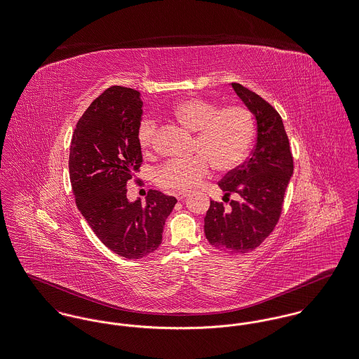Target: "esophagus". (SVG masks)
Returning <instances> with one entry per match:
<instances>
[{
    "instance_id": "34e87169",
    "label": "esophagus",
    "mask_w": 359,
    "mask_h": 359,
    "mask_svg": "<svg viewBox=\"0 0 359 359\" xmlns=\"http://www.w3.org/2000/svg\"><path fill=\"white\" fill-rule=\"evenodd\" d=\"M175 196H176V199L182 201V199H184L187 196V192L186 191H177V192H175Z\"/></svg>"
}]
</instances>
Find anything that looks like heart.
Listing matches in <instances>:
<instances>
[{"label":"heart","mask_w":359,"mask_h":359,"mask_svg":"<svg viewBox=\"0 0 359 359\" xmlns=\"http://www.w3.org/2000/svg\"><path fill=\"white\" fill-rule=\"evenodd\" d=\"M172 116L196 133L194 153L189 160H172L156 172V182L168 190H189L209 176L211 167L229 172L247 157L255 135L253 114L244 106L219 107L214 100L189 97L172 108ZM157 123L144 119L137 128V141L144 153H151Z\"/></svg>","instance_id":"obj_1"}]
</instances>
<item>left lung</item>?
Segmentation results:
<instances>
[{"label": "left lung", "instance_id": "left-lung-1", "mask_svg": "<svg viewBox=\"0 0 359 359\" xmlns=\"http://www.w3.org/2000/svg\"><path fill=\"white\" fill-rule=\"evenodd\" d=\"M232 86L256 118L257 140L251 157L218 183L225 202L232 194L238 199L231 201L228 208L210 201L205 234L214 248L237 255L257 248L274 231L294 165L278 111L248 88L237 83Z\"/></svg>", "mask_w": 359, "mask_h": 359}]
</instances>
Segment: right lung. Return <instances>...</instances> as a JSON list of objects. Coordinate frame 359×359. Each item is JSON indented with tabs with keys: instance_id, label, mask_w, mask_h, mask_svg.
Returning <instances> with one entry per match:
<instances>
[{
	"instance_id": "add662e5",
	"label": "right lung",
	"mask_w": 359,
	"mask_h": 359,
	"mask_svg": "<svg viewBox=\"0 0 359 359\" xmlns=\"http://www.w3.org/2000/svg\"><path fill=\"white\" fill-rule=\"evenodd\" d=\"M142 102L140 92L114 85L86 108L74 128L69 175L79 210L112 252L145 257L161 241L176 198L149 190L147 202H128L127 182L140 170L137 141Z\"/></svg>"
}]
</instances>
